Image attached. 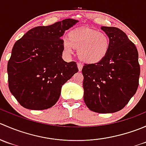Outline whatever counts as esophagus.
Returning a JSON list of instances; mask_svg holds the SVG:
<instances>
[{
    "mask_svg": "<svg viewBox=\"0 0 146 146\" xmlns=\"http://www.w3.org/2000/svg\"><path fill=\"white\" fill-rule=\"evenodd\" d=\"M77 66H78V68L79 71H81L82 69V64H80V63H78V64H77Z\"/></svg>",
    "mask_w": 146,
    "mask_h": 146,
    "instance_id": "34e87169",
    "label": "esophagus"
}]
</instances>
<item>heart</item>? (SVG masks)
Returning a JSON list of instances; mask_svg holds the SVG:
<instances>
[{
	"mask_svg": "<svg viewBox=\"0 0 146 146\" xmlns=\"http://www.w3.org/2000/svg\"><path fill=\"white\" fill-rule=\"evenodd\" d=\"M110 39L104 32L89 28H82L70 32L68 39L62 41L63 51L66 55H71L73 48L78 49V56L86 64H96L108 54Z\"/></svg>",
	"mask_w": 146,
	"mask_h": 146,
	"instance_id": "heart-1",
	"label": "heart"
}]
</instances>
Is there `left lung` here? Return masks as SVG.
Here are the masks:
<instances>
[{
	"mask_svg": "<svg viewBox=\"0 0 146 146\" xmlns=\"http://www.w3.org/2000/svg\"><path fill=\"white\" fill-rule=\"evenodd\" d=\"M110 39L107 55L96 64H85L84 102L92 111L117 112L128 104L138 87L140 65L134 44L117 27H101Z\"/></svg>",
	"mask_w": 146,
	"mask_h": 146,
	"instance_id": "1",
	"label": "left lung"
}]
</instances>
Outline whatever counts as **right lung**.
I'll use <instances>...</instances> for the list:
<instances>
[{
	"instance_id": "obj_1",
	"label": "right lung",
	"mask_w": 146,
	"mask_h": 146,
	"mask_svg": "<svg viewBox=\"0 0 146 146\" xmlns=\"http://www.w3.org/2000/svg\"><path fill=\"white\" fill-rule=\"evenodd\" d=\"M78 22L68 18L34 27L15 43L8 63V85L23 107L43 110L54 106L62 85L78 73L76 62L63 60L61 39Z\"/></svg>"
}]
</instances>
